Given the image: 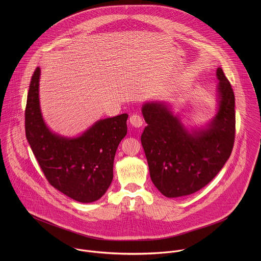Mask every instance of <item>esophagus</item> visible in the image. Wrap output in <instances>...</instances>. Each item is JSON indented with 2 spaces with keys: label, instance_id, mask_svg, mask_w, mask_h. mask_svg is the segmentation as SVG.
<instances>
[{
  "label": "esophagus",
  "instance_id": "obj_1",
  "mask_svg": "<svg viewBox=\"0 0 261 261\" xmlns=\"http://www.w3.org/2000/svg\"><path fill=\"white\" fill-rule=\"evenodd\" d=\"M129 122H130L132 125L135 126V127H141V126L143 125V123H144V118H143L140 114L135 113V114L130 115V117H129Z\"/></svg>",
  "mask_w": 261,
  "mask_h": 261
}]
</instances>
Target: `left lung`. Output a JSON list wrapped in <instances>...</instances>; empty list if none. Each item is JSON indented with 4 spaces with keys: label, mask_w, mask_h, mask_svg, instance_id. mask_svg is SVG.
Listing matches in <instances>:
<instances>
[{
    "label": "left lung",
    "mask_w": 261,
    "mask_h": 261,
    "mask_svg": "<svg viewBox=\"0 0 261 261\" xmlns=\"http://www.w3.org/2000/svg\"><path fill=\"white\" fill-rule=\"evenodd\" d=\"M218 112L207 127H184L164 102H147L148 125L141 141L153 185L168 198L193 194L209 184L229 159L235 140V96L223 70L217 69Z\"/></svg>",
    "instance_id": "obj_1"
}]
</instances>
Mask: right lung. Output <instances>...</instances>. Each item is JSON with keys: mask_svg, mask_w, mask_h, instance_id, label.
Listing matches in <instances>:
<instances>
[{"mask_svg": "<svg viewBox=\"0 0 261 261\" xmlns=\"http://www.w3.org/2000/svg\"><path fill=\"white\" fill-rule=\"evenodd\" d=\"M40 68L32 75L25 110L27 141L51 186L81 203L101 198L113 178V160L127 132L122 113L96 121L81 136L68 139L45 124L39 103Z\"/></svg>", "mask_w": 261, "mask_h": 261, "instance_id": "obj_1", "label": "right lung"}]
</instances>
